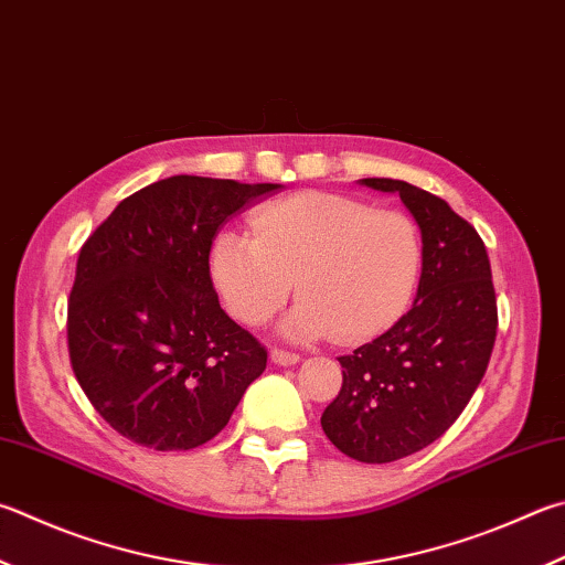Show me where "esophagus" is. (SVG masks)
Instances as JSON below:
<instances>
[{"label":"esophagus","mask_w":565,"mask_h":565,"mask_svg":"<svg viewBox=\"0 0 565 565\" xmlns=\"http://www.w3.org/2000/svg\"><path fill=\"white\" fill-rule=\"evenodd\" d=\"M269 355H271V361H274L276 365H294V363H299V361H301V355H299V353H294V351H284V348H274V351H271Z\"/></svg>","instance_id":"34e87169"}]
</instances>
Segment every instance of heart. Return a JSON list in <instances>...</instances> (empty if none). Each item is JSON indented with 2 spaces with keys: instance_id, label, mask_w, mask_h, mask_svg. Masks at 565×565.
<instances>
[{
  "instance_id": "1",
  "label": "heart",
  "mask_w": 565,
  "mask_h": 565,
  "mask_svg": "<svg viewBox=\"0 0 565 565\" xmlns=\"http://www.w3.org/2000/svg\"><path fill=\"white\" fill-rule=\"evenodd\" d=\"M249 227L252 237L222 232L210 249L212 281L242 323L269 321L289 301L294 279L303 299L284 331L301 341H373L415 301L425 244L405 212L348 194L296 192L262 204Z\"/></svg>"
}]
</instances>
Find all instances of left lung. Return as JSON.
Here are the masks:
<instances>
[{
  "mask_svg": "<svg viewBox=\"0 0 565 565\" xmlns=\"http://www.w3.org/2000/svg\"><path fill=\"white\" fill-rule=\"evenodd\" d=\"M423 232L415 306L375 341L341 355L343 385L323 409L326 437L365 465L415 455L443 437L475 395L497 341V294L477 230L433 192L390 178Z\"/></svg>",
  "mask_w": 565,
  "mask_h": 565,
  "instance_id": "8db88e82",
  "label": "left lung"
}]
</instances>
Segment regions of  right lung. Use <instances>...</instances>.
<instances>
[{"label":"right lung","instance_id":"1","mask_svg":"<svg viewBox=\"0 0 565 565\" xmlns=\"http://www.w3.org/2000/svg\"><path fill=\"white\" fill-rule=\"evenodd\" d=\"M276 188L158 180L81 247L66 316L71 367L130 443L158 452L210 443L264 373L266 348L222 311L210 249L224 220Z\"/></svg>","mask_w":565,"mask_h":565}]
</instances>
